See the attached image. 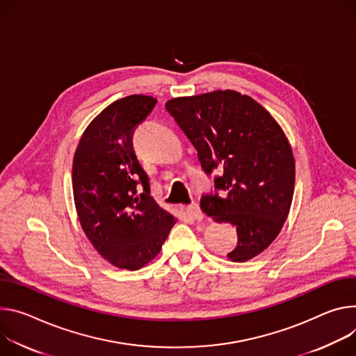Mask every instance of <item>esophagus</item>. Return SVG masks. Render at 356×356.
<instances>
[{
	"label": "esophagus",
	"mask_w": 356,
	"mask_h": 356,
	"mask_svg": "<svg viewBox=\"0 0 356 356\" xmlns=\"http://www.w3.org/2000/svg\"><path fill=\"white\" fill-rule=\"evenodd\" d=\"M186 212L195 220H202L204 219V212L201 211L198 204H191L189 207H186Z\"/></svg>",
	"instance_id": "obj_1"
}]
</instances>
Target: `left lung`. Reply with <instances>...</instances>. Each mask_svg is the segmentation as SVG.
I'll list each match as a JSON object with an SVG mask.
<instances>
[{
  "instance_id": "1",
  "label": "left lung",
  "mask_w": 356,
  "mask_h": 356,
  "mask_svg": "<svg viewBox=\"0 0 356 356\" xmlns=\"http://www.w3.org/2000/svg\"><path fill=\"white\" fill-rule=\"evenodd\" d=\"M165 108L198 151L204 171L222 172L215 193L202 195L201 209L236 226L238 245L227 259L256 257L277 238L293 201L296 163L284 131L261 104L234 90L171 99Z\"/></svg>"
}]
</instances>
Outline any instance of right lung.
<instances>
[{
    "instance_id": "add662e5",
    "label": "right lung",
    "mask_w": 356,
    "mask_h": 356,
    "mask_svg": "<svg viewBox=\"0 0 356 356\" xmlns=\"http://www.w3.org/2000/svg\"><path fill=\"white\" fill-rule=\"evenodd\" d=\"M155 103L144 95L113 102L88 126L73 156L79 222L99 254L118 268L149 263L177 222L151 196L149 178L133 148L134 130Z\"/></svg>"
}]
</instances>
